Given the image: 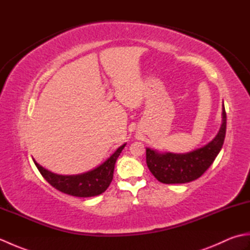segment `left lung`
I'll list each match as a JSON object with an SVG mask.
<instances>
[{
    "label": "left lung",
    "instance_id": "left-lung-1",
    "mask_svg": "<svg viewBox=\"0 0 250 250\" xmlns=\"http://www.w3.org/2000/svg\"><path fill=\"white\" fill-rule=\"evenodd\" d=\"M227 115L222 105V124L208 144L187 153L159 152L146 148V163L151 174L163 184H185L198 179L213 164L224 145Z\"/></svg>",
    "mask_w": 250,
    "mask_h": 250
}]
</instances>
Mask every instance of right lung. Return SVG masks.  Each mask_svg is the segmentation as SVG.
Returning a JSON list of instances; mask_svg holds the SVG:
<instances>
[{"mask_svg": "<svg viewBox=\"0 0 250 250\" xmlns=\"http://www.w3.org/2000/svg\"><path fill=\"white\" fill-rule=\"evenodd\" d=\"M125 146V144L120 146L98 167L78 175H58L41 167L35 160L33 161L42 176L57 190L78 198H89L103 193L108 188L113 180L115 163Z\"/></svg>", "mask_w": 250, "mask_h": 250, "instance_id": "obj_1", "label": "right lung"}]
</instances>
